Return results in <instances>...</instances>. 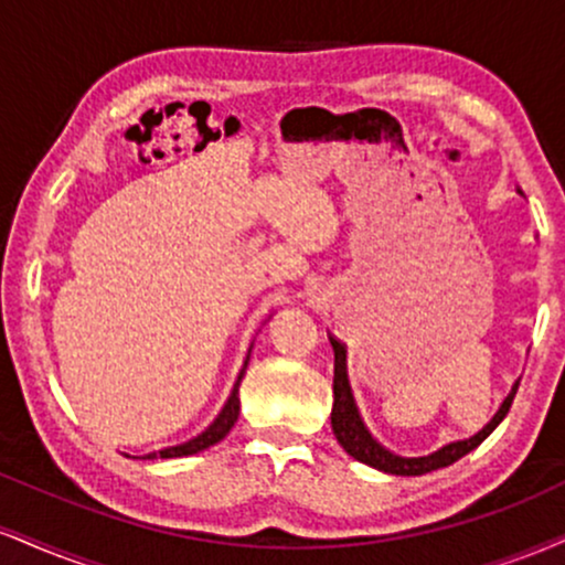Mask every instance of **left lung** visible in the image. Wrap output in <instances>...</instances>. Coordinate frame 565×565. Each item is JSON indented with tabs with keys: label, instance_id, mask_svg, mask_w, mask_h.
<instances>
[{
	"label": "left lung",
	"instance_id": "1",
	"mask_svg": "<svg viewBox=\"0 0 565 565\" xmlns=\"http://www.w3.org/2000/svg\"><path fill=\"white\" fill-rule=\"evenodd\" d=\"M329 339L331 348H334V407H331V429H334V437L339 445L344 447V452L352 455L360 463L379 468V471L384 473H394V477H420V473L437 471V468H445L463 458V455L471 452L473 447H479L489 434L498 429L500 420L508 416V411H511L515 390H519V384H515L511 394L502 399L500 411L494 413L492 420H489L484 429L473 434V437L450 441V445L439 447V450H434L429 455H397L386 450L382 441L373 439L371 431L365 429L363 418H360L358 413L355 397H352L350 390L348 350H344V344L337 342L334 337Z\"/></svg>",
	"mask_w": 565,
	"mask_h": 565
}]
</instances>
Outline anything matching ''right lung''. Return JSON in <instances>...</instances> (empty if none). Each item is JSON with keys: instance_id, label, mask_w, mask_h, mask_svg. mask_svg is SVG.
I'll use <instances>...</instances> for the list:
<instances>
[{"instance_id": "add662e5", "label": "right lung", "mask_w": 565, "mask_h": 565, "mask_svg": "<svg viewBox=\"0 0 565 565\" xmlns=\"http://www.w3.org/2000/svg\"><path fill=\"white\" fill-rule=\"evenodd\" d=\"M249 352H253V348H249ZM249 360V355H247ZM247 360H244V369L239 373V379H236L234 390H231L226 405H223V411L217 413V418L213 420V424L207 426L205 431L196 434L194 439L189 441H181V445H173V447H166V450H158V452H149L145 455V458H183V455H194V452H202L207 450V447H213L221 441L226 434L231 431V426L236 424V418H239V384H242V376L244 371H247Z\"/></svg>"}]
</instances>
